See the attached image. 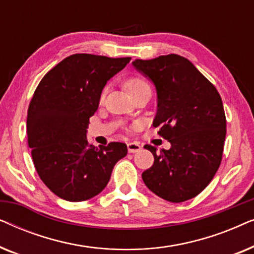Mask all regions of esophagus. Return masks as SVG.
<instances>
[{
  "mask_svg": "<svg viewBox=\"0 0 254 254\" xmlns=\"http://www.w3.org/2000/svg\"><path fill=\"white\" fill-rule=\"evenodd\" d=\"M127 148H128V152H129V154H135V152L141 150V145L136 143V142H129V143L127 144Z\"/></svg>",
  "mask_w": 254,
  "mask_h": 254,
  "instance_id": "1",
  "label": "esophagus"
}]
</instances>
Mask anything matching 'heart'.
<instances>
[{
	"label": "heart",
	"mask_w": 254,
	"mask_h": 254,
	"mask_svg": "<svg viewBox=\"0 0 254 254\" xmlns=\"http://www.w3.org/2000/svg\"><path fill=\"white\" fill-rule=\"evenodd\" d=\"M125 86H126L127 91L129 92L130 95H133V93H135L141 89L149 88L148 83L141 77H131V78H129L128 81H126V83H125ZM103 97H104V93H103Z\"/></svg>",
	"instance_id": "b5f03b06"
}]
</instances>
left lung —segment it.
<instances>
[{
    "label": "left lung",
    "instance_id": "8db88e82",
    "mask_svg": "<svg viewBox=\"0 0 254 254\" xmlns=\"http://www.w3.org/2000/svg\"><path fill=\"white\" fill-rule=\"evenodd\" d=\"M133 67L155 85L152 126L171 148L145 144L154 164L142 173L145 186L170 202H184L208 186L222 161L227 120L220 93L187 59L177 54L135 60Z\"/></svg>",
    "mask_w": 254,
    "mask_h": 254
}]
</instances>
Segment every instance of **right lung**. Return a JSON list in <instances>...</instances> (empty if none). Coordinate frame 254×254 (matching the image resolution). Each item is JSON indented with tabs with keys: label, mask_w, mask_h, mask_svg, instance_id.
Here are the masks:
<instances>
[{
	"label": "right lung",
	"mask_w": 254,
	"mask_h": 254,
	"mask_svg": "<svg viewBox=\"0 0 254 254\" xmlns=\"http://www.w3.org/2000/svg\"><path fill=\"white\" fill-rule=\"evenodd\" d=\"M130 58L93 54L65 58L41 79L27 110V142L45 185L61 199L79 202L105 189L127 145L89 144V119L99 106L109 79L126 67Z\"/></svg>",
	"instance_id": "1"
}]
</instances>
